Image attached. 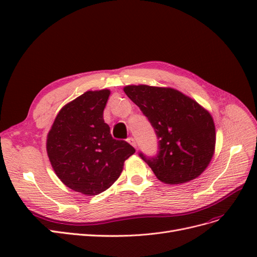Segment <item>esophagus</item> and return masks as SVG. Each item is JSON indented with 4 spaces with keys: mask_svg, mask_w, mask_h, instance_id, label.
<instances>
[{
    "mask_svg": "<svg viewBox=\"0 0 257 257\" xmlns=\"http://www.w3.org/2000/svg\"><path fill=\"white\" fill-rule=\"evenodd\" d=\"M127 142H128L132 146L136 148V142H135V139H134L133 137H128V138H127Z\"/></svg>",
    "mask_w": 257,
    "mask_h": 257,
    "instance_id": "34e87169",
    "label": "esophagus"
}]
</instances>
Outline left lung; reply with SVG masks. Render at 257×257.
<instances>
[{
  "label": "left lung",
  "mask_w": 257,
  "mask_h": 257,
  "mask_svg": "<svg viewBox=\"0 0 257 257\" xmlns=\"http://www.w3.org/2000/svg\"><path fill=\"white\" fill-rule=\"evenodd\" d=\"M125 94L139 107L157 135L158 153L141 157L161 181L193 180L212 159L215 128L212 116L195 100L170 88L127 85Z\"/></svg>",
  "instance_id": "8db88e82"
}]
</instances>
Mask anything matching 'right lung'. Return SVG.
<instances>
[{"instance_id":"add662e5","label":"right lung","mask_w":257,"mask_h":257,"mask_svg":"<svg viewBox=\"0 0 257 257\" xmlns=\"http://www.w3.org/2000/svg\"><path fill=\"white\" fill-rule=\"evenodd\" d=\"M109 90L88 91L62 108L47 138V153L57 176L69 189L97 195L119 178L135 152L116 141L104 122Z\"/></svg>"}]
</instances>
